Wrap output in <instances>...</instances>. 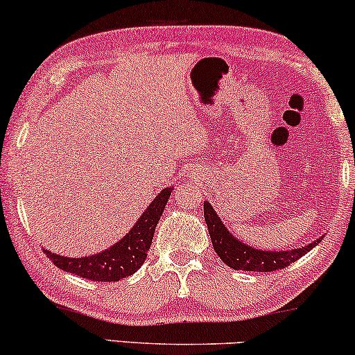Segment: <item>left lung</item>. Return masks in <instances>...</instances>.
Masks as SVG:
<instances>
[{
    "instance_id": "left-lung-1",
    "label": "left lung",
    "mask_w": 355,
    "mask_h": 355,
    "mask_svg": "<svg viewBox=\"0 0 355 355\" xmlns=\"http://www.w3.org/2000/svg\"><path fill=\"white\" fill-rule=\"evenodd\" d=\"M204 217L207 227H209V234L215 252H217L225 264L236 270L272 272V270L284 269L292 264V262H295L298 257L305 256L308 251H311L321 241L320 238L310 243L308 246L290 251H261L234 238L225 228L222 220L218 218V215L215 214V210L211 209L209 202H204Z\"/></svg>"
}]
</instances>
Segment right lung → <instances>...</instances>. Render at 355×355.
Listing matches in <instances>:
<instances>
[{"label":"right lung","instance_id":"obj_1","mask_svg":"<svg viewBox=\"0 0 355 355\" xmlns=\"http://www.w3.org/2000/svg\"><path fill=\"white\" fill-rule=\"evenodd\" d=\"M171 191L173 187L163 189L144 211L135 227L109 250L86 257H65L50 251H45V254L62 270L94 282H117L135 274L146 259L155 228L163 215Z\"/></svg>","mask_w":355,"mask_h":355}]
</instances>
